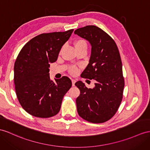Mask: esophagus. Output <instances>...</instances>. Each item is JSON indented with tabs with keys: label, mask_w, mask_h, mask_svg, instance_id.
Masks as SVG:
<instances>
[{
	"label": "esophagus",
	"mask_w": 150,
	"mask_h": 150,
	"mask_svg": "<svg viewBox=\"0 0 150 150\" xmlns=\"http://www.w3.org/2000/svg\"><path fill=\"white\" fill-rule=\"evenodd\" d=\"M75 83H76V79H72V85L73 86H75Z\"/></svg>",
	"instance_id": "esophagus-1"
}]
</instances>
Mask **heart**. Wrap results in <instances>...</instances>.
Here are the masks:
<instances>
[{
  "label": "heart",
  "mask_w": 150,
  "mask_h": 150,
  "mask_svg": "<svg viewBox=\"0 0 150 150\" xmlns=\"http://www.w3.org/2000/svg\"><path fill=\"white\" fill-rule=\"evenodd\" d=\"M74 46L76 48H77V47H86V48H87V43L85 40L84 39L77 40V41L74 42ZM77 71L78 69L75 67H72L70 69V72L72 74H76Z\"/></svg>",
  "instance_id": "obj_1"
}]
</instances>
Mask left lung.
Here are the masks:
<instances>
[{
	"label": "left lung",
	"mask_w": 150,
	"mask_h": 150,
	"mask_svg": "<svg viewBox=\"0 0 150 150\" xmlns=\"http://www.w3.org/2000/svg\"><path fill=\"white\" fill-rule=\"evenodd\" d=\"M74 34L92 47L89 63L81 76L95 81L92 88L81 81L75 83L80 90L76 100L78 115L88 122L103 123L115 115L122 100L125 83L118 47L107 33L94 25L78 28Z\"/></svg>",
	"instance_id": "1"
}]
</instances>
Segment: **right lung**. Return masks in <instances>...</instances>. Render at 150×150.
Wrapping results in <instances>:
<instances>
[{
    "mask_svg": "<svg viewBox=\"0 0 150 150\" xmlns=\"http://www.w3.org/2000/svg\"><path fill=\"white\" fill-rule=\"evenodd\" d=\"M73 30L40 34L25 44L18 54L14 67L16 96L22 108L32 116L56 115L64 96L71 88V80L66 76L52 81L49 67L57 61Z\"/></svg>",
    "mask_w": 150,
    "mask_h": 150,
    "instance_id": "obj_1",
    "label": "right lung"
}]
</instances>
